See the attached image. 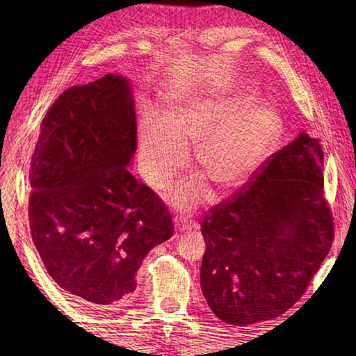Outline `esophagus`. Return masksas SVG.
<instances>
[{"instance_id": "obj_1", "label": "esophagus", "mask_w": 356, "mask_h": 356, "mask_svg": "<svg viewBox=\"0 0 356 356\" xmlns=\"http://www.w3.org/2000/svg\"><path fill=\"white\" fill-rule=\"evenodd\" d=\"M174 223H176V228H177V231H180V232L191 231V229L195 228V226H197V223H195L194 220H190V218L182 217V216L174 218Z\"/></svg>"}]
</instances>
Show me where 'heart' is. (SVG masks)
<instances>
[{
  "instance_id": "obj_1",
  "label": "heart",
  "mask_w": 356,
  "mask_h": 356,
  "mask_svg": "<svg viewBox=\"0 0 356 356\" xmlns=\"http://www.w3.org/2000/svg\"><path fill=\"white\" fill-rule=\"evenodd\" d=\"M282 119L249 90L193 97L168 118L147 116L139 124V166L149 185H168L195 145V165L216 191L238 185L274 145ZM203 195L200 182L177 188L172 199L191 207Z\"/></svg>"
}]
</instances>
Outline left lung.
<instances>
[{
  "instance_id": "obj_1",
  "label": "left lung",
  "mask_w": 356,
  "mask_h": 356,
  "mask_svg": "<svg viewBox=\"0 0 356 356\" xmlns=\"http://www.w3.org/2000/svg\"><path fill=\"white\" fill-rule=\"evenodd\" d=\"M318 139L301 133L203 216L200 286L217 318L246 326L303 297L334 241Z\"/></svg>"
}]
</instances>
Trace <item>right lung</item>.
<instances>
[{
  "label": "right lung",
  "mask_w": 356,
  "mask_h": 356,
  "mask_svg": "<svg viewBox=\"0 0 356 356\" xmlns=\"http://www.w3.org/2000/svg\"><path fill=\"white\" fill-rule=\"evenodd\" d=\"M136 128L130 84L105 74L58 96L30 163L36 251L53 282L96 309L127 303L142 260L174 231L162 199L127 170Z\"/></svg>",
  "instance_id": "1"
}]
</instances>
